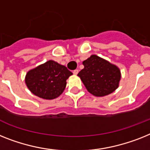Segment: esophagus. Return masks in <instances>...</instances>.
Instances as JSON below:
<instances>
[{
  "label": "esophagus",
  "instance_id": "esophagus-1",
  "mask_svg": "<svg viewBox=\"0 0 150 150\" xmlns=\"http://www.w3.org/2000/svg\"><path fill=\"white\" fill-rule=\"evenodd\" d=\"M73 73H74V74H76H76H77L78 73H79V70H74V71H73Z\"/></svg>",
  "mask_w": 150,
  "mask_h": 150
}]
</instances>
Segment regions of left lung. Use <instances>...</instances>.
<instances>
[{
  "mask_svg": "<svg viewBox=\"0 0 150 150\" xmlns=\"http://www.w3.org/2000/svg\"><path fill=\"white\" fill-rule=\"evenodd\" d=\"M83 64L84 68L77 76L91 94L104 96L118 88L121 74L116 65L96 55H91Z\"/></svg>",
  "mask_w": 150,
  "mask_h": 150,
  "instance_id": "8db88e82",
  "label": "left lung"
}]
</instances>
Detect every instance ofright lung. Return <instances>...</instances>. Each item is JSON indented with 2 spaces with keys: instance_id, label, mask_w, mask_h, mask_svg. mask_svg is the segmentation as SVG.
I'll use <instances>...</instances> for the list:
<instances>
[{
  "instance_id": "obj_1",
  "label": "right lung",
  "mask_w": 150,
  "mask_h": 150,
  "mask_svg": "<svg viewBox=\"0 0 150 150\" xmlns=\"http://www.w3.org/2000/svg\"><path fill=\"white\" fill-rule=\"evenodd\" d=\"M67 68L54 60L29 70L25 77L26 85L35 96L53 100L60 96L66 87L67 80L72 75Z\"/></svg>"
}]
</instances>
